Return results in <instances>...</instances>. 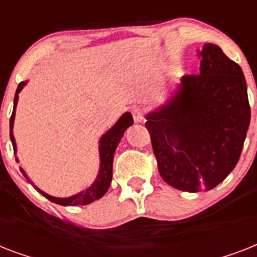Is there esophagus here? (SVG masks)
<instances>
[{"label":"esophagus","mask_w":257,"mask_h":257,"mask_svg":"<svg viewBox=\"0 0 257 257\" xmlns=\"http://www.w3.org/2000/svg\"><path fill=\"white\" fill-rule=\"evenodd\" d=\"M132 116L133 120L136 121V122H143L145 120L144 118V110L141 108H135L132 110Z\"/></svg>","instance_id":"esophagus-1"}]
</instances>
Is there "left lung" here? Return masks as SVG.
<instances>
[{
  "label": "left lung",
  "instance_id": "1",
  "mask_svg": "<svg viewBox=\"0 0 257 257\" xmlns=\"http://www.w3.org/2000/svg\"><path fill=\"white\" fill-rule=\"evenodd\" d=\"M199 56L200 74L184 76L145 122L160 176L192 193L209 191L231 173L251 121L241 68L213 44Z\"/></svg>",
  "mask_w": 257,
  "mask_h": 257
}]
</instances>
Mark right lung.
Instances as JSON below:
<instances>
[{
  "label": "right lung",
  "mask_w": 257,
  "mask_h": 257,
  "mask_svg": "<svg viewBox=\"0 0 257 257\" xmlns=\"http://www.w3.org/2000/svg\"><path fill=\"white\" fill-rule=\"evenodd\" d=\"M26 81L20 82L18 84V88L16 90V96H14V106H13V113H12V117H10V140H12V144H13L14 153L17 152V145H16V140H14L13 136V125H14V116H16V106H17L18 102V93L21 92L22 88L25 86ZM133 124L132 114L129 112L124 113L122 116L118 118L116 124L113 125L112 128L109 129L108 132L105 133L104 136L100 139V171H98V176L97 179L94 180V183L88 187L85 191L80 192L77 195L70 196V197H54V196H50L45 192H42L40 188H37L34 185L30 179L26 176L25 171L22 168H20L21 173L26 177V180L29 181L32 185H33L36 189H37L42 196H45L46 199L53 201L56 204H60V205H66V207H74V205H86V204L93 203L94 200L101 199L102 196L106 193V191L110 187V181H112V168H113V157H114V152H116V148L118 143H120L121 137L124 135V132L126 131L128 126ZM18 161V159H16Z\"/></svg>",
  "instance_id": "right-lung-1"
}]
</instances>
